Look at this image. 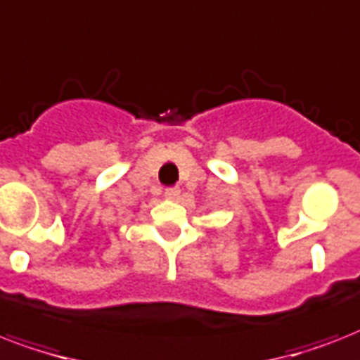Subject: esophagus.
I'll use <instances>...</instances> for the list:
<instances>
[{"label": "esophagus", "mask_w": 360, "mask_h": 360, "mask_svg": "<svg viewBox=\"0 0 360 360\" xmlns=\"http://www.w3.org/2000/svg\"><path fill=\"white\" fill-rule=\"evenodd\" d=\"M165 197L171 200H176L180 197V189L178 188H167L165 189Z\"/></svg>", "instance_id": "34e87169"}]
</instances>
